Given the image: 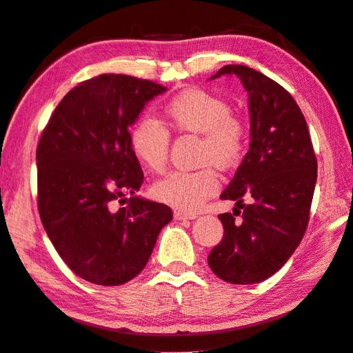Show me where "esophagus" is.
<instances>
[{
    "mask_svg": "<svg viewBox=\"0 0 353 353\" xmlns=\"http://www.w3.org/2000/svg\"><path fill=\"white\" fill-rule=\"evenodd\" d=\"M174 219L176 221H193V219H196V214L183 213V211H174Z\"/></svg>",
    "mask_w": 353,
    "mask_h": 353,
    "instance_id": "34e87169",
    "label": "esophagus"
}]
</instances>
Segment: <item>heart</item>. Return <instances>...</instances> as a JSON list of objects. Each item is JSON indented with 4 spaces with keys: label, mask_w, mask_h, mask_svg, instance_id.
<instances>
[{
    "label": "heart",
    "mask_w": 353,
    "mask_h": 353,
    "mask_svg": "<svg viewBox=\"0 0 353 353\" xmlns=\"http://www.w3.org/2000/svg\"><path fill=\"white\" fill-rule=\"evenodd\" d=\"M168 125L182 132L202 134L201 160L230 168L242 157L245 130L232 115V106L205 89H187L165 108ZM132 154L150 171H163L168 162L170 134L159 120L139 119L130 132ZM219 190V176L211 165L194 171H172L152 187V194L179 211H197Z\"/></svg>",
    "instance_id": "1"
}]
</instances>
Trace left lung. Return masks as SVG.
<instances>
[{
  "label": "left lung",
  "instance_id": "left-lung-1",
  "mask_svg": "<svg viewBox=\"0 0 353 353\" xmlns=\"http://www.w3.org/2000/svg\"><path fill=\"white\" fill-rule=\"evenodd\" d=\"M221 75L239 77L248 92L250 150L221 194L243 208L242 217L219 214L223 238L208 265L225 283L256 284L276 273L303 241L318 163L304 115L283 86L242 65L223 66L211 80ZM245 196L250 205H241Z\"/></svg>",
  "mask_w": 353,
  "mask_h": 353
}]
</instances>
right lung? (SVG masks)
<instances>
[{
	"label": "right lung",
	"mask_w": 353,
	"mask_h": 353,
	"mask_svg": "<svg viewBox=\"0 0 353 353\" xmlns=\"http://www.w3.org/2000/svg\"><path fill=\"white\" fill-rule=\"evenodd\" d=\"M166 88L121 74L94 77L69 91L50 115L37 148L38 211L50 242L75 274L97 285H121L150 261L171 222L165 203L130 197L143 171L130 126Z\"/></svg>",
	"instance_id": "obj_1"
}]
</instances>
